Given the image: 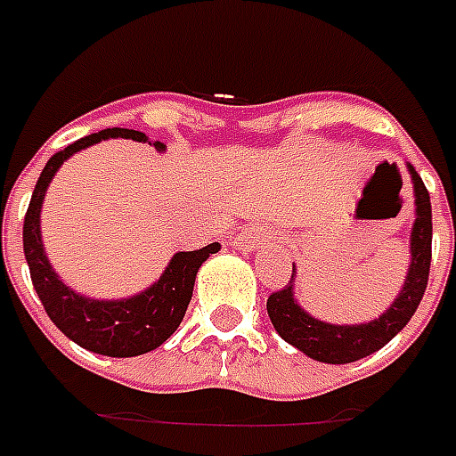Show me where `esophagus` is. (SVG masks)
Wrapping results in <instances>:
<instances>
[{"instance_id":"1","label":"esophagus","mask_w":456,"mask_h":456,"mask_svg":"<svg viewBox=\"0 0 456 456\" xmlns=\"http://www.w3.org/2000/svg\"><path fill=\"white\" fill-rule=\"evenodd\" d=\"M240 245L245 247V249H258V247L268 245L273 240V228L265 224H256L251 225V228H245V231L240 232Z\"/></svg>"}]
</instances>
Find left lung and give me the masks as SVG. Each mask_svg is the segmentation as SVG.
Instances as JSON below:
<instances>
[{"label":"left lung","mask_w":456,"mask_h":456,"mask_svg":"<svg viewBox=\"0 0 456 456\" xmlns=\"http://www.w3.org/2000/svg\"><path fill=\"white\" fill-rule=\"evenodd\" d=\"M410 174H412L414 192H417L412 264H410V273H407L405 287L400 291V297L381 318L355 327L320 322L294 304L291 285H285V289L273 291L265 301L271 322L278 330L280 337L301 353H305L308 358L330 362V365H344V362H355L365 355H372L374 351L384 348L410 322V318L421 304V297H424L426 285H428V271H431V198H428L424 181L414 171V167H410ZM291 278H294V271H291Z\"/></svg>","instance_id":"left-lung-1"}]
</instances>
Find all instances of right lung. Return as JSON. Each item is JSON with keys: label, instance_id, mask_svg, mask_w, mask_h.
<instances>
[{"label": "right lung", "instance_id": "1", "mask_svg": "<svg viewBox=\"0 0 456 456\" xmlns=\"http://www.w3.org/2000/svg\"><path fill=\"white\" fill-rule=\"evenodd\" d=\"M112 136L148 141L141 131L115 126V129L89 134L68 145L65 151H58L42 169V176L32 192L23 224V249L30 265L32 285L37 289L39 301L51 322L86 351L110 355V358H131V355H141V353L158 348L176 331L185 315V308L191 304L192 285H195L200 265L205 264L209 254H216L221 245L211 242L202 249L178 251L159 282H155L143 294L125 298V301H94L68 289L58 280L56 273L51 271L49 261L44 256L42 238H39V209H42L44 192L58 167L63 165L72 152ZM155 148L165 151V145L159 141H155Z\"/></svg>", "mask_w": 456, "mask_h": 456}]
</instances>
